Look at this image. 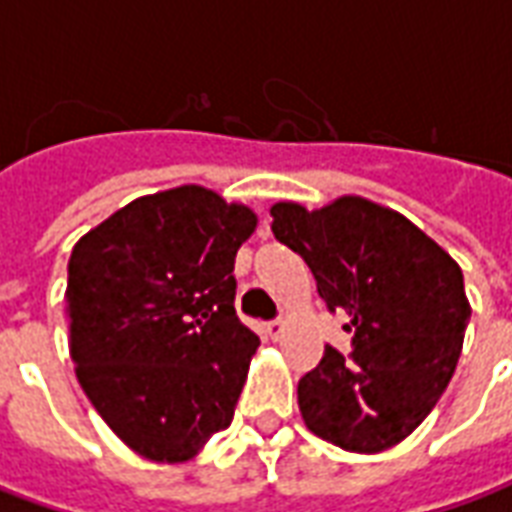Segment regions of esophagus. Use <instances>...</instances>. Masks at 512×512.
Returning a JSON list of instances; mask_svg holds the SVG:
<instances>
[{
	"label": "esophagus",
	"mask_w": 512,
	"mask_h": 512,
	"mask_svg": "<svg viewBox=\"0 0 512 512\" xmlns=\"http://www.w3.org/2000/svg\"><path fill=\"white\" fill-rule=\"evenodd\" d=\"M266 332L271 340H279L282 337V332H285V323H282V318H274V321L266 323Z\"/></svg>",
	"instance_id": "34e87169"
}]
</instances>
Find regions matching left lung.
Segmentation results:
<instances>
[{
    "mask_svg": "<svg viewBox=\"0 0 512 512\" xmlns=\"http://www.w3.org/2000/svg\"><path fill=\"white\" fill-rule=\"evenodd\" d=\"M274 238L304 257L329 312L348 315L351 354L326 345L299 381L307 428L348 452H381L428 417L450 384L469 301L463 274L406 216L362 197L321 211L271 208Z\"/></svg>",
    "mask_w": 512,
    "mask_h": 512,
    "instance_id": "8db88e82",
    "label": "left lung"
}]
</instances>
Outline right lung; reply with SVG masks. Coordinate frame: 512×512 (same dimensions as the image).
Returning <instances> with one entry per match:
<instances>
[{"mask_svg": "<svg viewBox=\"0 0 512 512\" xmlns=\"http://www.w3.org/2000/svg\"><path fill=\"white\" fill-rule=\"evenodd\" d=\"M257 216L178 186L128 202L73 246L68 345L84 395L150 461L233 422L257 334L235 315V252Z\"/></svg>", "mask_w": 512, "mask_h": 512, "instance_id": "right-lung-1", "label": "right lung"}]
</instances>
